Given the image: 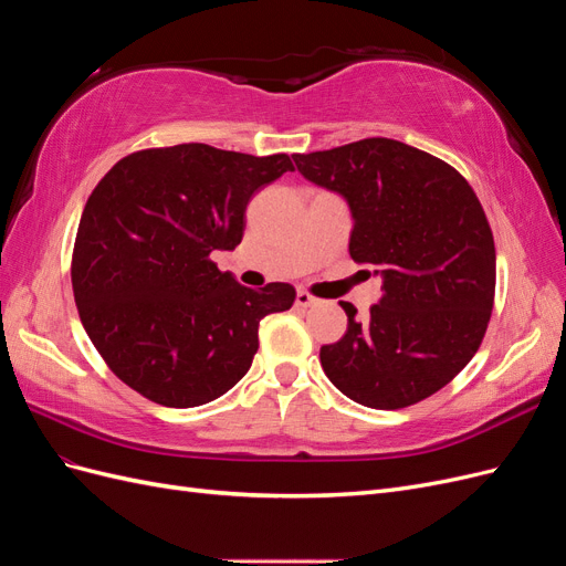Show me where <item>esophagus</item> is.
I'll return each instance as SVG.
<instances>
[{"label": "esophagus", "instance_id": "obj_1", "mask_svg": "<svg viewBox=\"0 0 566 566\" xmlns=\"http://www.w3.org/2000/svg\"><path fill=\"white\" fill-rule=\"evenodd\" d=\"M295 304H297V306H302V310H306V306L316 304V297H314V295H310V293H306V290H297V295H295Z\"/></svg>", "mask_w": 566, "mask_h": 566}]
</instances>
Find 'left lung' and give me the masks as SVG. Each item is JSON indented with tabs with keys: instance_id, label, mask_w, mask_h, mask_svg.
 I'll return each instance as SVG.
<instances>
[{
	"instance_id": "8db88e82",
	"label": "left lung",
	"mask_w": 566,
	"mask_h": 566,
	"mask_svg": "<svg viewBox=\"0 0 566 566\" xmlns=\"http://www.w3.org/2000/svg\"><path fill=\"white\" fill-rule=\"evenodd\" d=\"M304 179L349 202V254L382 276L380 304L321 347L352 401L397 410L447 387L482 345L495 295V245L482 202L455 167L394 139L295 153Z\"/></svg>"
}]
</instances>
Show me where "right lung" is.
<instances>
[{
    "label": "right lung",
    "mask_w": 566,
    "mask_h": 566,
    "mask_svg": "<svg viewBox=\"0 0 566 566\" xmlns=\"http://www.w3.org/2000/svg\"><path fill=\"white\" fill-rule=\"evenodd\" d=\"M293 169L285 153L179 144L129 153L96 184L71 279L84 331L127 387L193 408L248 373L260 321L290 310L295 287H245L210 254L243 241L250 198Z\"/></svg>",
    "instance_id": "add662e5"
}]
</instances>
